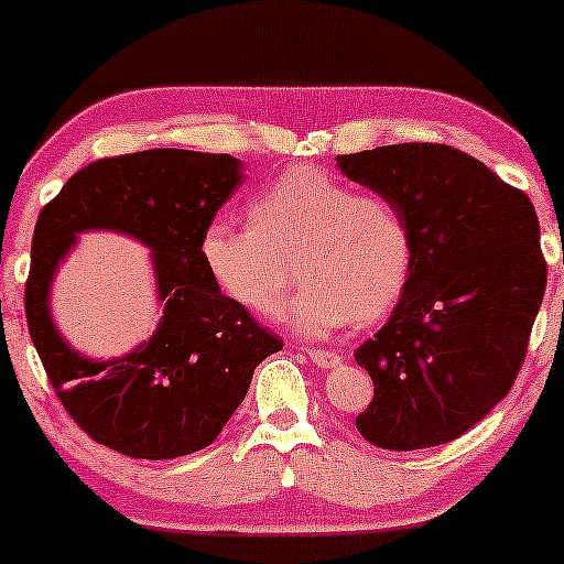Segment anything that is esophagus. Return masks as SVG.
<instances>
[{"mask_svg":"<svg viewBox=\"0 0 564 564\" xmlns=\"http://www.w3.org/2000/svg\"><path fill=\"white\" fill-rule=\"evenodd\" d=\"M305 354H307V357H311L318 367L334 369V367L341 365V354H338V351H330V349H305Z\"/></svg>","mask_w":564,"mask_h":564,"instance_id":"34e87169","label":"esophagus"}]
</instances>
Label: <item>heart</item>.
<instances>
[{
  "mask_svg": "<svg viewBox=\"0 0 564 564\" xmlns=\"http://www.w3.org/2000/svg\"><path fill=\"white\" fill-rule=\"evenodd\" d=\"M199 257L223 295L261 318L276 315L297 274L303 288L288 321L300 334L326 336L395 307L411 276L413 234L392 197L295 166L251 199L249 226L207 223Z\"/></svg>",
  "mask_w": 564,
  "mask_h": 564,
  "instance_id": "heart-1",
  "label": "heart"
}]
</instances>
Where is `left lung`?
I'll use <instances>...</instances> for the list:
<instances>
[{
	"label": "left lung",
	"instance_id": "1",
	"mask_svg": "<svg viewBox=\"0 0 564 564\" xmlns=\"http://www.w3.org/2000/svg\"><path fill=\"white\" fill-rule=\"evenodd\" d=\"M338 166L395 199L413 234L400 303L354 354L375 382L357 431L390 452L454 442L508 395L527 357L546 288L534 205L444 143L346 153Z\"/></svg>",
	"mask_w": 564,
	"mask_h": 564
}]
</instances>
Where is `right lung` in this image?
Segmentation results:
<instances>
[{
    "label": "right lung",
    "mask_w": 564,
    "mask_h": 564,
    "mask_svg": "<svg viewBox=\"0 0 564 564\" xmlns=\"http://www.w3.org/2000/svg\"><path fill=\"white\" fill-rule=\"evenodd\" d=\"M228 153L151 149L97 159L37 215L25 318L37 357L66 413L89 438L135 459L205 449L249 390L253 369L282 349L207 274L199 241L241 184ZM112 227L158 251L165 318L128 358L91 362L68 350L47 313V284L73 236Z\"/></svg>",
    "instance_id": "obj_1"
}]
</instances>
